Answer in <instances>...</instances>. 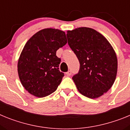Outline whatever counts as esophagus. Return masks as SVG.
Returning a JSON list of instances; mask_svg holds the SVG:
<instances>
[{
  "instance_id": "esophagus-1",
  "label": "esophagus",
  "mask_w": 130,
  "mask_h": 130,
  "mask_svg": "<svg viewBox=\"0 0 130 130\" xmlns=\"http://www.w3.org/2000/svg\"><path fill=\"white\" fill-rule=\"evenodd\" d=\"M66 75H67V76H70L71 74H72V72H71V71L69 70V71H68L67 72H66Z\"/></svg>"
}]
</instances>
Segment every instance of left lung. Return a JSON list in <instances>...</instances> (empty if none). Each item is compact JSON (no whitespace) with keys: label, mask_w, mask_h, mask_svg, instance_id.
Returning a JSON list of instances; mask_svg holds the SVG:
<instances>
[{"label":"left lung","mask_w":130,"mask_h":130,"mask_svg":"<svg viewBox=\"0 0 130 130\" xmlns=\"http://www.w3.org/2000/svg\"><path fill=\"white\" fill-rule=\"evenodd\" d=\"M68 43L76 55L79 70L72 79L81 94L97 98L112 87L117 73L114 49L104 36L95 30L79 27L67 31Z\"/></svg>","instance_id":"left-lung-1"}]
</instances>
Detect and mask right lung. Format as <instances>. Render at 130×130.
<instances>
[{"mask_svg": "<svg viewBox=\"0 0 130 130\" xmlns=\"http://www.w3.org/2000/svg\"><path fill=\"white\" fill-rule=\"evenodd\" d=\"M66 43L65 32L55 28L41 30L26 42L18 71L21 83L30 94L43 98L57 90L64 74L59 70L61 60L56 52Z\"/></svg>", "mask_w": 130, "mask_h": 130, "instance_id": "obj_1", "label": "right lung"}]
</instances>
